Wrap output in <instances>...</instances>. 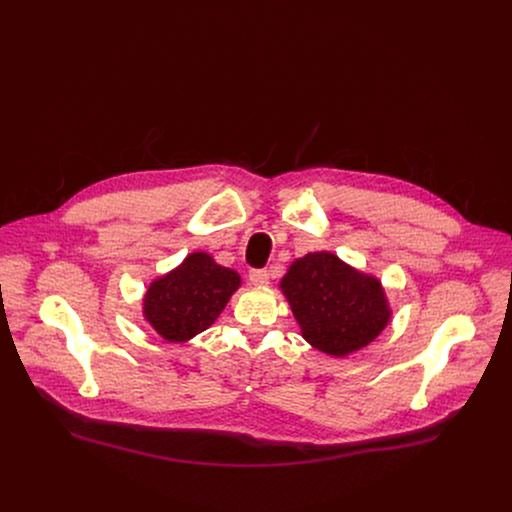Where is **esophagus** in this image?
<instances>
[{
  "label": "esophagus",
  "mask_w": 512,
  "mask_h": 512,
  "mask_svg": "<svg viewBox=\"0 0 512 512\" xmlns=\"http://www.w3.org/2000/svg\"><path fill=\"white\" fill-rule=\"evenodd\" d=\"M249 281L257 287H265V285H269V271L267 269H251Z\"/></svg>",
  "instance_id": "34e87169"
}]
</instances>
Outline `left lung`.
Wrapping results in <instances>:
<instances>
[{
    "mask_svg": "<svg viewBox=\"0 0 512 512\" xmlns=\"http://www.w3.org/2000/svg\"><path fill=\"white\" fill-rule=\"evenodd\" d=\"M281 289L305 340L330 356L364 348L390 320L380 281L326 251L297 259Z\"/></svg>",
    "mask_w": 512,
    "mask_h": 512,
    "instance_id": "obj_1",
    "label": "left lung"
}]
</instances>
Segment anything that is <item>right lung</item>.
Returning <instances> with one entry per match:
<instances>
[{"instance_id": "right-lung-1", "label": "right lung", "mask_w": 512, "mask_h": 512, "mask_svg": "<svg viewBox=\"0 0 512 512\" xmlns=\"http://www.w3.org/2000/svg\"><path fill=\"white\" fill-rule=\"evenodd\" d=\"M239 283L235 271L217 265L207 253H192L150 285L144 316L168 342L190 340L213 324Z\"/></svg>"}]
</instances>
